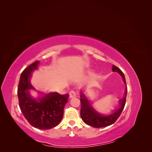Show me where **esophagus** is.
<instances>
[{"mask_svg": "<svg viewBox=\"0 0 152 152\" xmlns=\"http://www.w3.org/2000/svg\"><path fill=\"white\" fill-rule=\"evenodd\" d=\"M69 96H70V98H73L76 97V92L75 91H70V93H69Z\"/></svg>", "mask_w": 152, "mask_h": 152, "instance_id": "34e87169", "label": "esophagus"}]
</instances>
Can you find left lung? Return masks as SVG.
<instances>
[{
    "label": "left lung",
    "mask_w": 152,
    "mask_h": 152,
    "mask_svg": "<svg viewBox=\"0 0 152 152\" xmlns=\"http://www.w3.org/2000/svg\"><path fill=\"white\" fill-rule=\"evenodd\" d=\"M112 71L118 72L122 76L124 83L126 84L125 76H124V73L121 70L120 68L115 65H113ZM127 93V88L126 87L124 97L120 100V106L116 110H115L113 112L108 114H103L98 112L90 104L89 101L86 98V96L82 94H80V117L82 121L87 125L95 128H101L112 125L120 117L122 110H124V107H125Z\"/></svg>",
    "instance_id": "left-lung-1"
}]
</instances>
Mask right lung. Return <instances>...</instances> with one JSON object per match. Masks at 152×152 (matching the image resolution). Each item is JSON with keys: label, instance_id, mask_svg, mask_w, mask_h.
<instances>
[{"label": "right lung", "instance_id": "right-lung-1", "mask_svg": "<svg viewBox=\"0 0 152 152\" xmlns=\"http://www.w3.org/2000/svg\"><path fill=\"white\" fill-rule=\"evenodd\" d=\"M39 64V61H36L22 72L18 87V97L21 111L30 125L40 129H50L61 121L69 95L49 93L37 99L31 97L29 91L34 88L30 84V78Z\"/></svg>", "mask_w": 152, "mask_h": 152}]
</instances>
